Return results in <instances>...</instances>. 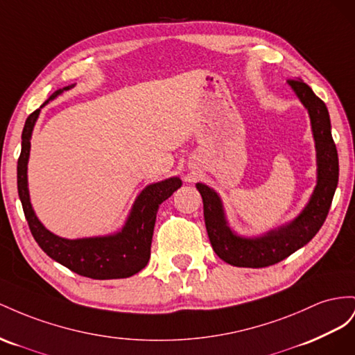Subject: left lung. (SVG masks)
Listing matches in <instances>:
<instances>
[{
  "label": "left lung",
  "instance_id": "obj_1",
  "mask_svg": "<svg viewBox=\"0 0 355 355\" xmlns=\"http://www.w3.org/2000/svg\"><path fill=\"white\" fill-rule=\"evenodd\" d=\"M288 85L308 110L317 150V186L300 214L286 226L269 230L261 236H239L227 225L220 196L207 184H196L204 200L205 226L212 250L232 266L266 268L306 245L326 221L338 187L339 159L331 138L327 107L303 80H288Z\"/></svg>",
  "mask_w": 355,
  "mask_h": 355
}]
</instances>
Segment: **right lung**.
Returning a JSON list of instances; mask_svg holds the SVG:
<instances>
[{"label": "right lung", "instance_id": "right-lung-1", "mask_svg": "<svg viewBox=\"0 0 355 355\" xmlns=\"http://www.w3.org/2000/svg\"><path fill=\"white\" fill-rule=\"evenodd\" d=\"M74 85L59 89L46 103L28 116L22 132V151L17 160V191L28 226L37 244L49 257L73 270L78 275L92 279H116L135 275L150 260L151 238H153L159 205L177 189L181 180L172 177L147 186L134 202L129 217L120 232L114 235L65 239L47 230L40 221L29 200L28 190V159L31 150V135L42 108L64 90Z\"/></svg>", "mask_w": 355, "mask_h": 355}]
</instances>
